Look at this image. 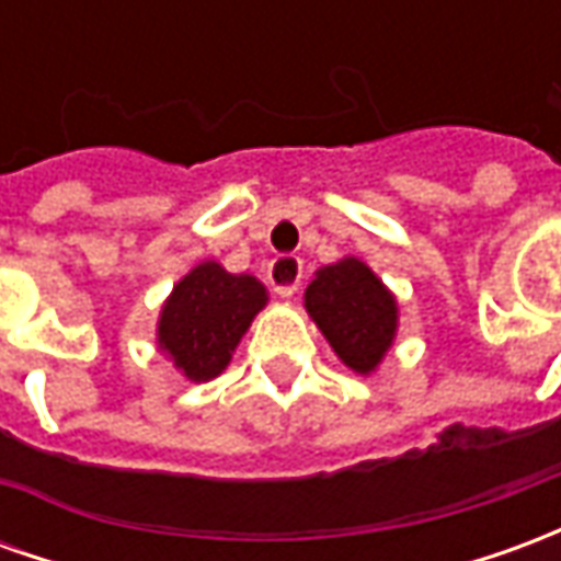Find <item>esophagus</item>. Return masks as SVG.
I'll return each mask as SVG.
<instances>
[{
  "label": "esophagus",
  "mask_w": 561,
  "mask_h": 561,
  "mask_svg": "<svg viewBox=\"0 0 561 561\" xmlns=\"http://www.w3.org/2000/svg\"><path fill=\"white\" fill-rule=\"evenodd\" d=\"M304 279V261L291 255H279L267 270V282L279 297H291Z\"/></svg>",
  "instance_id": "1"
}]
</instances>
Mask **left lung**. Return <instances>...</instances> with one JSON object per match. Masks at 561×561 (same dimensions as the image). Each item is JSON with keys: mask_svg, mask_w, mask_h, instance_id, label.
Masks as SVG:
<instances>
[{"mask_svg": "<svg viewBox=\"0 0 561 561\" xmlns=\"http://www.w3.org/2000/svg\"><path fill=\"white\" fill-rule=\"evenodd\" d=\"M304 306L330 348L357 376H373L400 330L397 294L354 255L316 270Z\"/></svg>", "mask_w": 561, "mask_h": 561, "instance_id": "obj_1", "label": "left lung"}]
</instances>
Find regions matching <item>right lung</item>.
Here are the masks:
<instances>
[{"instance_id":"obj_1","label":"right lung","mask_w":561,"mask_h":561,"mask_svg":"<svg viewBox=\"0 0 561 561\" xmlns=\"http://www.w3.org/2000/svg\"><path fill=\"white\" fill-rule=\"evenodd\" d=\"M267 304V288L255 276L201 261L161 304L156 345L183 378L213 381L228 369L243 333Z\"/></svg>"}]
</instances>
